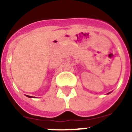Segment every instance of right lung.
Listing matches in <instances>:
<instances>
[{
	"instance_id": "right-lung-1",
	"label": "right lung",
	"mask_w": 132,
	"mask_h": 132,
	"mask_svg": "<svg viewBox=\"0 0 132 132\" xmlns=\"http://www.w3.org/2000/svg\"><path fill=\"white\" fill-rule=\"evenodd\" d=\"M27 96H28V97H29V98H31V97H33V96H28V95H27Z\"/></svg>"
}]
</instances>
